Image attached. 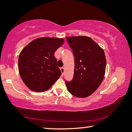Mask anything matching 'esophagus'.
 <instances>
[{
    "instance_id": "obj_1",
    "label": "esophagus",
    "mask_w": 132,
    "mask_h": 132,
    "mask_svg": "<svg viewBox=\"0 0 132 132\" xmlns=\"http://www.w3.org/2000/svg\"><path fill=\"white\" fill-rule=\"evenodd\" d=\"M60 69H61V72H62V75H63V74H64V67H61L60 68Z\"/></svg>"
}]
</instances>
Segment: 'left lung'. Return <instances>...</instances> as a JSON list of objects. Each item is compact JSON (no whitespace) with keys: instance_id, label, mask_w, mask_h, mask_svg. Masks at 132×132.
Masks as SVG:
<instances>
[{"instance_id":"obj_1","label":"left lung","mask_w":132,"mask_h":132,"mask_svg":"<svg viewBox=\"0 0 132 132\" xmlns=\"http://www.w3.org/2000/svg\"><path fill=\"white\" fill-rule=\"evenodd\" d=\"M75 56V70L71 81L65 80L70 94L84 98L100 85L105 73L106 61L103 50L86 36L66 38Z\"/></svg>"}]
</instances>
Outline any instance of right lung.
Masks as SVG:
<instances>
[{
    "mask_svg": "<svg viewBox=\"0 0 132 132\" xmlns=\"http://www.w3.org/2000/svg\"><path fill=\"white\" fill-rule=\"evenodd\" d=\"M62 38H39L22 50L19 57L21 78L33 91L43 92L51 87L61 75L55 52L64 43Z\"/></svg>",
    "mask_w": 132,
    "mask_h": 132,
    "instance_id": "obj_1",
    "label": "right lung"
}]
</instances>
